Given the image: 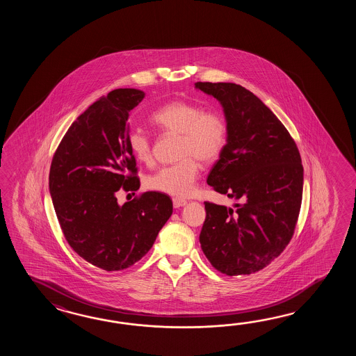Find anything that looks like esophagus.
<instances>
[{"instance_id": "obj_1", "label": "esophagus", "mask_w": 356, "mask_h": 356, "mask_svg": "<svg viewBox=\"0 0 356 356\" xmlns=\"http://www.w3.org/2000/svg\"><path fill=\"white\" fill-rule=\"evenodd\" d=\"M184 204H187V201H186V200H183V198H178V197H175V198H173V206H175V209L181 207V206H184Z\"/></svg>"}]
</instances>
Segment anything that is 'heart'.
<instances>
[{
	"label": "heart",
	"instance_id": "heart-1",
	"mask_svg": "<svg viewBox=\"0 0 356 356\" xmlns=\"http://www.w3.org/2000/svg\"><path fill=\"white\" fill-rule=\"evenodd\" d=\"M158 129L181 135L178 145L179 161L160 168L149 177V188L172 196H189L198 175V163H211L218 159L227 144V127L224 117L218 112L206 111L188 102L175 100L160 106L150 115ZM129 149L140 161L152 158L150 138L140 129H129Z\"/></svg>",
	"mask_w": 356,
	"mask_h": 356
}]
</instances>
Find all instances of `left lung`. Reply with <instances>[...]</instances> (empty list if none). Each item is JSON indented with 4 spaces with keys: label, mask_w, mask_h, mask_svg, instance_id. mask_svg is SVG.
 <instances>
[{
    "label": "left lung",
    "mask_w": 356,
    "mask_h": 356,
    "mask_svg": "<svg viewBox=\"0 0 356 356\" xmlns=\"http://www.w3.org/2000/svg\"><path fill=\"white\" fill-rule=\"evenodd\" d=\"M219 102L227 144L207 184L239 202H204L200 234L204 256L227 276L250 275L270 265L294 234L302 196V165L294 140L253 92L233 83H196Z\"/></svg>",
    "instance_id": "obj_1"
}]
</instances>
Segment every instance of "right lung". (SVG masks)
<instances>
[{
	"instance_id": "obj_1",
	"label": "right lung",
	"mask_w": 356,
	"mask_h": 356,
	"mask_svg": "<svg viewBox=\"0 0 356 356\" xmlns=\"http://www.w3.org/2000/svg\"><path fill=\"white\" fill-rule=\"evenodd\" d=\"M144 98L129 88L98 99L71 124L49 170V193L70 247L106 271L144 257L173 212L170 197L154 191L117 202L122 187L140 188L127 135L129 112Z\"/></svg>"
}]
</instances>
